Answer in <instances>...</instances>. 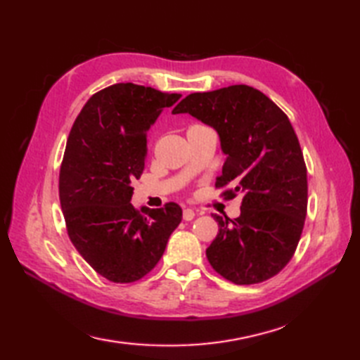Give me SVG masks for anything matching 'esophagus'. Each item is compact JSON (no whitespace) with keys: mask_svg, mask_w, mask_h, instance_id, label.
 Listing matches in <instances>:
<instances>
[{"mask_svg":"<svg viewBox=\"0 0 360 360\" xmlns=\"http://www.w3.org/2000/svg\"><path fill=\"white\" fill-rule=\"evenodd\" d=\"M194 217H195V212L192 209H185L183 210V220L185 221H191V220H194Z\"/></svg>","mask_w":360,"mask_h":360,"instance_id":"1","label":"esophagus"}]
</instances>
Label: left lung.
Wrapping results in <instances>:
<instances>
[{"mask_svg": "<svg viewBox=\"0 0 360 360\" xmlns=\"http://www.w3.org/2000/svg\"><path fill=\"white\" fill-rule=\"evenodd\" d=\"M174 114L189 112L220 136L227 155L215 188L243 197L235 220L214 214L220 231L206 249L217 274L250 285L278 275L301 240L307 215V168L285 112L249 85L192 93Z\"/></svg>", "mask_w": 360, "mask_h": 360, "instance_id": "1", "label": "left lung"}]
</instances>
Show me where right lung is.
I'll return each instance as SVG.
<instances>
[{
	"label": "right lung",
	"instance_id": "add662e5",
	"mask_svg": "<svg viewBox=\"0 0 360 360\" xmlns=\"http://www.w3.org/2000/svg\"><path fill=\"white\" fill-rule=\"evenodd\" d=\"M181 98L151 86L114 84L86 101L67 140L59 200L81 257L111 283L139 281L160 261L181 207L166 203L146 217L129 203L145 169L146 133Z\"/></svg>",
	"mask_w": 360,
	"mask_h": 360
}]
</instances>
